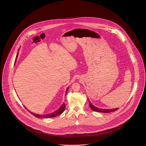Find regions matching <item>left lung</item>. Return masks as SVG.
<instances>
[{
  "mask_svg": "<svg viewBox=\"0 0 146 146\" xmlns=\"http://www.w3.org/2000/svg\"><path fill=\"white\" fill-rule=\"evenodd\" d=\"M89 106L90 107V108L94 111L96 112H102V113H108V112H113V111H115L117 110H118L119 108H114V109H110V110H105V109H100L99 108H97L95 106H94L93 104H92L90 102H89Z\"/></svg>",
  "mask_w": 146,
  "mask_h": 146,
  "instance_id": "1",
  "label": "left lung"
}]
</instances>
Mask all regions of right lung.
<instances>
[{"instance_id": "obj_1", "label": "right lung", "mask_w": 146, "mask_h": 146, "mask_svg": "<svg viewBox=\"0 0 146 146\" xmlns=\"http://www.w3.org/2000/svg\"><path fill=\"white\" fill-rule=\"evenodd\" d=\"M17 56H18V53L17 54V56H16V58L17 57ZM68 88L66 90V93L68 91ZM65 107H66V104H63L61 106V107L57 111H56L55 112H53V113H49V114H46V115H38V114H35V113H34L33 112H31V113L32 115H33L34 116H35V117H38V118H48V117H56L59 115H61L63 112L64 111V109H65Z\"/></svg>"}]
</instances>
